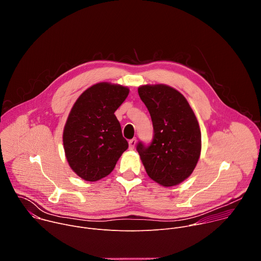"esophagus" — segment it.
<instances>
[{"mask_svg": "<svg viewBox=\"0 0 261 261\" xmlns=\"http://www.w3.org/2000/svg\"><path fill=\"white\" fill-rule=\"evenodd\" d=\"M136 145V138H132L129 140V148L130 150H133Z\"/></svg>", "mask_w": 261, "mask_h": 261, "instance_id": "obj_1", "label": "esophagus"}]
</instances>
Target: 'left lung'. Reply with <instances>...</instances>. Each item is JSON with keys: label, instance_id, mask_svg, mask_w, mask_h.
I'll return each mask as SVG.
<instances>
[{"label": "left lung", "instance_id": "1", "mask_svg": "<svg viewBox=\"0 0 261 261\" xmlns=\"http://www.w3.org/2000/svg\"><path fill=\"white\" fill-rule=\"evenodd\" d=\"M138 94L151 115L154 135L136 150L147 175L164 186L178 185L193 172L201 151V133L188 101L165 85L141 86Z\"/></svg>", "mask_w": 261, "mask_h": 261}]
</instances>
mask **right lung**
<instances>
[{
  "mask_svg": "<svg viewBox=\"0 0 261 261\" xmlns=\"http://www.w3.org/2000/svg\"><path fill=\"white\" fill-rule=\"evenodd\" d=\"M128 94L126 87L99 83L74 103L64 128L63 143L70 167L83 179L96 181L108 175L128 148L115 116Z\"/></svg>",
  "mask_w": 261,
  "mask_h": 261,
  "instance_id": "1",
  "label": "right lung"
}]
</instances>
